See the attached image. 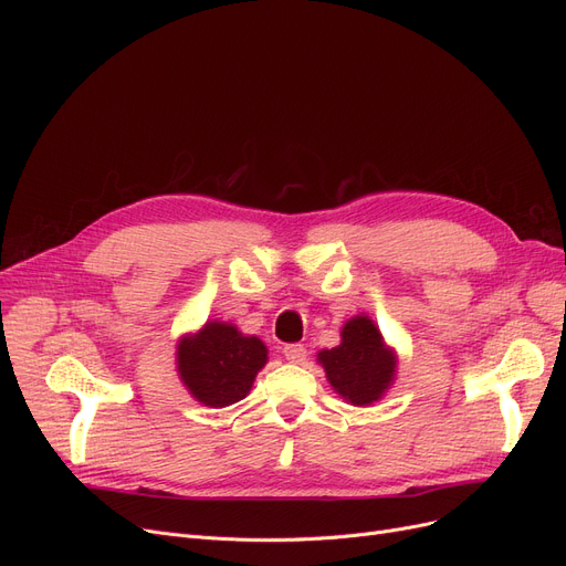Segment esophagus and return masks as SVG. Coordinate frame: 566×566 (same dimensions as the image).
I'll return each instance as SVG.
<instances>
[{"mask_svg":"<svg viewBox=\"0 0 566 566\" xmlns=\"http://www.w3.org/2000/svg\"><path fill=\"white\" fill-rule=\"evenodd\" d=\"M282 353L289 363H303L307 358V348L303 344H286Z\"/></svg>","mask_w":566,"mask_h":566,"instance_id":"34e87169","label":"esophagus"}]
</instances>
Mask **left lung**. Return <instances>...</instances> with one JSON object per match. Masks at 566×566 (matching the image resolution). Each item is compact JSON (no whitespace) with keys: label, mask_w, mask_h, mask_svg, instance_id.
Wrapping results in <instances>:
<instances>
[{"label":"left lung","mask_w":566,"mask_h":566,"mask_svg":"<svg viewBox=\"0 0 566 566\" xmlns=\"http://www.w3.org/2000/svg\"><path fill=\"white\" fill-rule=\"evenodd\" d=\"M318 360L333 388L353 406H367L388 390L397 365L367 316L350 318L342 331V344L321 350Z\"/></svg>","instance_id":"1"}]
</instances>
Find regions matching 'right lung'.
Returning <instances> with one entry per match:
<instances>
[{
    "label": "right lung",
    "instance_id": "1",
    "mask_svg": "<svg viewBox=\"0 0 566 566\" xmlns=\"http://www.w3.org/2000/svg\"><path fill=\"white\" fill-rule=\"evenodd\" d=\"M268 350L256 337H243L229 323H206L178 344V374L195 399L224 408L248 397Z\"/></svg>",
    "mask_w": 566,
    "mask_h": 566
}]
</instances>
